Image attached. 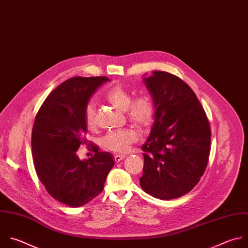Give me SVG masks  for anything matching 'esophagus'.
<instances>
[{
  "instance_id": "1",
  "label": "esophagus",
  "mask_w": 248,
  "mask_h": 248,
  "mask_svg": "<svg viewBox=\"0 0 248 248\" xmlns=\"http://www.w3.org/2000/svg\"><path fill=\"white\" fill-rule=\"evenodd\" d=\"M124 157H125V155H115V156H114V158H115V161H116V162H119V161L123 160Z\"/></svg>"
}]
</instances>
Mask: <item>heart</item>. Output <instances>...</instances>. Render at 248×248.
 I'll list each match as a JSON object with an SVG mask.
<instances>
[{
  "label": "heart",
  "mask_w": 248,
  "mask_h": 248,
  "mask_svg": "<svg viewBox=\"0 0 248 248\" xmlns=\"http://www.w3.org/2000/svg\"><path fill=\"white\" fill-rule=\"evenodd\" d=\"M106 99L115 108L124 111L128 120L140 127L150 126L155 116V105L152 96L142 94L132 100L129 92L120 86L110 89L106 93ZM85 123L89 128L96 124V111L93 102L87 104L84 112ZM138 140L137 132L132 128L112 130L101 139L104 149L114 153H125L130 146Z\"/></svg>",
  "instance_id": "heart-1"
}]
</instances>
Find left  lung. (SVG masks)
I'll use <instances>...</instances> for the list:
<instances>
[{
	"mask_svg": "<svg viewBox=\"0 0 248 248\" xmlns=\"http://www.w3.org/2000/svg\"><path fill=\"white\" fill-rule=\"evenodd\" d=\"M155 105L144 151L141 188L159 200L189 193L203 175L210 153V125L193 90L180 78L155 71L144 78Z\"/></svg>",
	"mask_w": 248,
	"mask_h": 248,
	"instance_id": "left-lung-1",
	"label": "left lung"
}]
</instances>
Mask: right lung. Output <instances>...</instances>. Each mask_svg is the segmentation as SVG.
Listing matches in <instances>:
<instances>
[{
  "mask_svg": "<svg viewBox=\"0 0 248 248\" xmlns=\"http://www.w3.org/2000/svg\"><path fill=\"white\" fill-rule=\"evenodd\" d=\"M107 77H74L59 85L41 106L32 130V155L37 175L56 201L72 206L84 205L104 189L114 167V156L93 146V156L80 160L77 151L87 144L84 112Z\"/></svg>",
  "mask_w": 248,
  "mask_h": 248,
  "instance_id": "obj_1",
  "label": "right lung"
}]
</instances>
